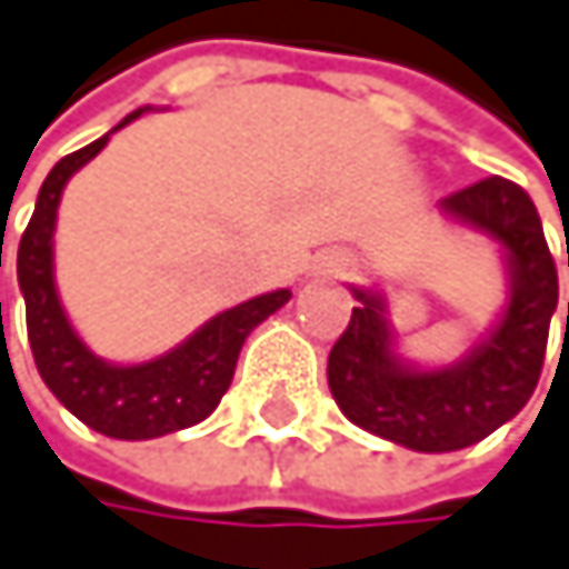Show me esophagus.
<instances>
[{"mask_svg": "<svg viewBox=\"0 0 569 569\" xmlns=\"http://www.w3.org/2000/svg\"><path fill=\"white\" fill-rule=\"evenodd\" d=\"M350 266H353V256H350V252H327V256L320 259L317 269H320L323 276H340V272H347Z\"/></svg>", "mask_w": 569, "mask_h": 569, "instance_id": "34e87169", "label": "esophagus"}]
</instances>
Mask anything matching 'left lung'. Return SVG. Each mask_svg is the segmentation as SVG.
<instances>
[{
	"label": "left lung",
	"instance_id": "1",
	"mask_svg": "<svg viewBox=\"0 0 569 569\" xmlns=\"http://www.w3.org/2000/svg\"><path fill=\"white\" fill-rule=\"evenodd\" d=\"M441 212L486 232L506 252L509 303L489 337L449 368H411L395 353L385 300L353 287L357 307L327 357V381L340 411L363 431L415 452L466 449L522 411L543 371L560 293L537 206L519 184L482 178L441 198Z\"/></svg>",
	"mask_w": 569,
	"mask_h": 569
}]
</instances>
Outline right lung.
<instances>
[{"label":"right lung","instance_id":"obj_1","mask_svg":"<svg viewBox=\"0 0 569 569\" xmlns=\"http://www.w3.org/2000/svg\"><path fill=\"white\" fill-rule=\"evenodd\" d=\"M148 107L128 113L117 128L131 124ZM113 128V131H117ZM110 131V134H113ZM110 134L93 144L60 158L47 174L36 198V212L19 239L16 272L26 300V330L39 378L60 398L67 411H73L83 425L107 438H161L209 418L222 395L232 385L236 360L246 337L293 293L272 290L252 297L232 310H222L209 323H201L184 343L174 350L144 360V363H107L100 360L70 327L57 282H53V229L60 194L73 171H80L90 158L103 151ZM2 256V242H0ZM2 266V259H0Z\"/></svg>","mask_w":569,"mask_h":569}]
</instances>
